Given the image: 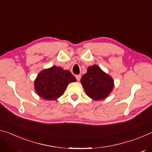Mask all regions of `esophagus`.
I'll return each instance as SVG.
<instances>
[{"label":"esophagus","mask_w":152,"mask_h":152,"mask_svg":"<svg viewBox=\"0 0 152 152\" xmlns=\"http://www.w3.org/2000/svg\"><path fill=\"white\" fill-rule=\"evenodd\" d=\"M76 78L78 81L80 80V78H81V75H76Z\"/></svg>","instance_id":"esophagus-1"}]
</instances>
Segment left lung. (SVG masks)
Listing matches in <instances>:
<instances>
[{"label":"left lung","mask_w":152,"mask_h":152,"mask_svg":"<svg viewBox=\"0 0 152 152\" xmlns=\"http://www.w3.org/2000/svg\"><path fill=\"white\" fill-rule=\"evenodd\" d=\"M80 82L86 94L96 101L105 99L114 86L111 77L96 65L88 67L87 73L82 77Z\"/></svg>","instance_id":"1"}]
</instances>
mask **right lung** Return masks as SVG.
Returning a JSON list of instances; mask_svg holds the SVG:
<instances>
[{
    "mask_svg": "<svg viewBox=\"0 0 152 152\" xmlns=\"http://www.w3.org/2000/svg\"><path fill=\"white\" fill-rule=\"evenodd\" d=\"M76 78L70 71L53 66L41 72L35 81V89L39 96L46 100H56L64 94L70 82Z\"/></svg>",
    "mask_w": 152,
    "mask_h": 152,
    "instance_id": "obj_1",
    "label": "right lung"
}]
</instances>
